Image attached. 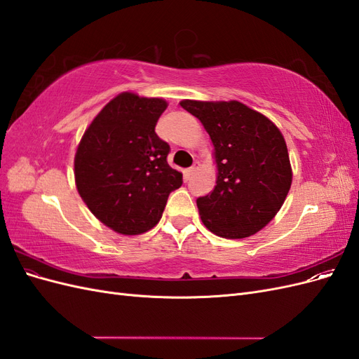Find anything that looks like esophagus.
Here are the masks:
<instances>
[{
	"instance_id": "1",
	"label": "esophagus",
	"mask_w": 359,
	"mask_h": 359,
	"mask_svg": "<svg viewBox=\"0 0 359 359\" xmlns=\"http://www.w3.org/2000/svg\"><path fill=\"white\" fill-rule=\"evenodd\" d=\"M198 168H199V166H198V163H194V165H193L191 168H189V169H187V175H189V177H190V175H193V173L198 170Z\"/></svg>"
}]
</instances>
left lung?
<instances>
[{
	"label": "left lung",
	"mask_w": 359,
	"mask_h": 359,
	"mask_svg": "<svg viewBox=\"0 0 359 359\" xmlns=\"http://www.w3.org/2000/svg\"><path fill=\"white\" fill-rule=\"evenodd\" d=\"M180 104L199 119L214 145L215 187L196 201L203 224L229 240L264 229L292 184L287 147L278 127L236 100Z\"/></svg>",
	"instance_id": "1"
}]
</instances>
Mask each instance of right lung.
<instances>
[{
  "mask_svg": "<svg viewBox=\"0 0 359 359\" xmlns=\"http://www.w3.org/2000/svg\"><path fill=\"white\" fill-rule=\"evenodd\" d=\"M168 103L121 93L85 130L74 156L82 201L103 224L123 235L144 233L160 222L182 173L168 165L169 145L156 133Z\"/></svg>",
  "mask_w": 359,
  "mask_h": 359,
  "instance_id": "right-lung-1",
  "label": "right lung"
}]
</instances>
